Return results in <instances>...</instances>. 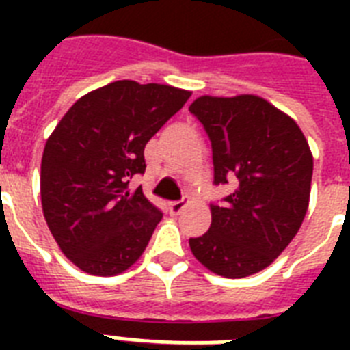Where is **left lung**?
Here are the masks:
<instances>
[{
    "mask_svg": "<svg viewBox=\"0 0 350 350\" xmlns=\"http://www.w3.org/2000/svg\"><path fill=\"white\" fill-rule=\"evenodd\" d=\"M189 100L169 85L114 81L83 96L41 158V205L59 249L94 276L139 260L163 213L143 194L145 145Z\"/></svg>",
    "mask_w": 350,
    "mask_h": 350,
    "instance_id": "8db88e82",
    "label": "left lung"
}]
</instances>
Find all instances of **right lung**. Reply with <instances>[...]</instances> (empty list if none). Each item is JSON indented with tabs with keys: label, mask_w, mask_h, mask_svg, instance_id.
Instances as JSON below:
<instances>
[{
	"label": "right lung",
	"mask_w": 350,
	"mask_h": 350,
	"mask_svg": "<svg viewBox=\"0 0 350 350\" xmlns=\"http://www.w3.org/2000/svg\"><path fill=\"white\" fill-rule=\"evenodd\" d=\"M189 111L213 145L214 185L227 187V196L211 205L207 232L189 239L192 254L219 276L256 274L282 254L307 214V139L291 118L256 96H202Z\"/></svg>",
	"instance_id": "1"
}]
</instances>
